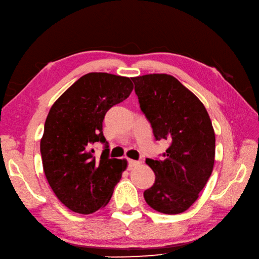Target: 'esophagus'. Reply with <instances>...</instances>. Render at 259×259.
<instances>
[{
  "label": "esophagus",
  "instance_id": "obj_1",
  "mask_svg": "<svg viewBox=\"0 0 259 259\" xmlns=\"http://www.w3.org/2000/svg\"><path fill=\"white\" fill-rule=\"evenodd\" d=\"M127 163H128V168H133L137 165H140V161H136V160H133V159H127Z\"/></svg>",
  "mask_w": 259,
  "mask_h": 259
}]
</instances>
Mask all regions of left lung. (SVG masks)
Segmentation results:
<instances>
[{
	"label": "left lung",
	"mask_w": 259,
	"mask_h": 259,
	"mask_svg": "<svg viewBox=\"0 0 259 259\" xmlns=\"http://www.w3.org/2000/svg\"><path fill=\"white\" fill-rule=\"evenodd\" d=\"M132 80L155 140L169 142L161 159H146L156 179L144 191L145 201L160 213H182L198 199L212 174L215 135L210 116L202 102L172 75L154 73Z\"/></svg>",
	"instance_id": "8db88e82"
}]
</instances>
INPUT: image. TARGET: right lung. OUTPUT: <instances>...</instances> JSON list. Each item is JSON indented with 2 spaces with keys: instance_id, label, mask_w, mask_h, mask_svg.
Masks as SVG:
<instances>
[{
  "instance_id": "obj_1",
  "label": "right lung",
  "mask_w": 259,
  "mask_h": 259,
  "mask_svg": "<svg viewBox=\"0 0 259 259\" xmlns=\"http://www.w3.org/2000/svg\"><path fill=\"white\" fill-rule=\"evenodd\" d=\"M130 78L105 72L82 75L50 109L40 141L46 178L68 209L90 214L109 203L127 162L110 158L103 119L113 105L130 97ZM104 145L97 157L93 146Z\"/></svg>"
}]
</instances>
